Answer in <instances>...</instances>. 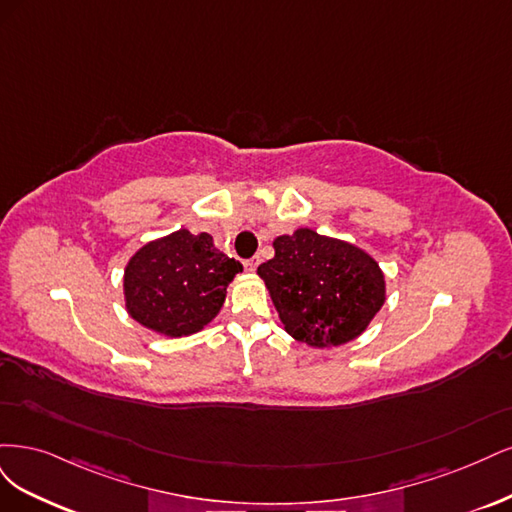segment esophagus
Instances as JSON below:
<instances>
[{
  "mask_svg": "<svg viewBox=\"0 0 512 512\" xmlns=\"http://www.w3.org/2000/svg\"><path fill=\"white\" fill-rule=\"evenodd\" d=\"M257 263H259V257H251V259H244V270H246V272H255V268H257Z\"/></svg>",
  "mask_w": 512,
  "mask_h": 512,
  "instance_id": "1",
  "label": "esophagus"
}]
</instances>
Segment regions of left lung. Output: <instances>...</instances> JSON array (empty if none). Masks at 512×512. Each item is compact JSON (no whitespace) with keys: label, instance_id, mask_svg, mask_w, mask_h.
<instances>
[{"label":"left lung","instance_id":"obj_1","mask_svg":"<svg viewBox=\"0 0 512 512\" xmlns=\"http://www.w3.org/2000/svg\"><path fill=\"white\" fill-rule=\"evenodd\" d=\"M257 274L287 332L319 349L357 338L385 304V278L368 253L306 227L278 236Z\"/></svg>","mask_w":512,"mask_h":512}]
</instances>
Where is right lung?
I'll return each mask as SVG.
<instances>
[{"label": "right lung", "instance_id": "obj_1", "mask_svg": "<svg viewBox=\"0 0 512 512\" xmlns=\"http://www.w3.org/2000/svg\"><path fill=\"white\" fill-rule=\"evenodd\" d=\"M242 266L223 255L208 234L180 229L148 242L125 268L127 312L172 338L200 332L225 302V289Z\"/></svg>", "mask_w": 512, "mask_h": 512}]
</instances>
